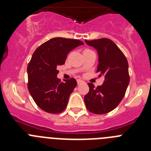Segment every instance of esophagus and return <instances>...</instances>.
Here are the masks:
<instances>
[{
  "mask_svg": "<svg viewBox=\"0 0 151 151\" xmlns=\"http://www.w3.org/2000/svg\"><path fill=\"white\" fill-rule=\"evenodd\" d=\"M83 81H82V80H81V79H78L77 80V83H78V85H80V84H82V83H83Z\"/></svg>",
  "mask_w": 151,
  "mask_h": 151,
  "instance_id": "1",
  "label": "esophagus"
}]
</instances>
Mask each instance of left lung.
Instances as JSON below:
<instances>
[{
  "instance_id": "1",
  "label": "left lung",
  "mask_w": 151,
  "mask_h": 151,
  "mask_svg": "<svg viewBox=\"0 0 151 151\" xmlns=\"http://www.w3.org/2000/svg\"><path fill=\"white\" fill-rule=\"evenodd\" d=\"M97 52L99 76H104L101 86L88 83L89 92L84 97L85 106L95 114H104L114 110L124 97L129 84V63L121 50L108 38L87 41Z\"/></svg>"
}]
</instances>
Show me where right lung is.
Wrapping results in <instances>:
<instances>
[{
  "mask_svg": "<svg viewBox=\"0 0 151 151\" xmlns=\"http://www.w3.org/2000/svg\"><path fill=\"white\" fill-rule=\"evenodd\" d=\"M83 42L79 40L54 38L39 46L34 52L27 67L28 89L41 110L59 113L67 106L69 96L76 87L75 78L60 82L57 67L63 65L67 54Z\"/></svg>",
  "mask_w": 151,
  "mask_h": 151,
  "instance_id": "1",
  "label": "right lung"
}]
</instances>
